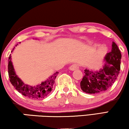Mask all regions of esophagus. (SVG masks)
<instances>
[{
  "mask_svg": "<svg viewBox=\"0 0 129 129\" xmlns=\"http://www.w3.org/2000/svg\"><path fill=\"white\" fill-rule=\"evenodd\" d=\"M78 67H79L78 64H72L70 67V70H71V71H74V70H77V69L78 68Z\"/></svg>",
  "mask_w": 129,
  "mask_h": 129,
  "instance_id": "obj_1",
  "label": "esophagus"
}]
</instances>
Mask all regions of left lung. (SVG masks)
<instances>
[{
  "label": "left lung",
  "instance_id": "8db88e82",
  "mask_svg": "<svg viewBox=\"0 0 129 129\" xmlns=\"http://www.w3.org/2000/svg\"><path fill=\"white\" fill-rule=\"evenodd\" d=\"M121 55L115 42L112 49L105 57L103 68L99 71L85 70V75L81 82V88L88 93H98L104 92L112 86L120 73Z\"/></svg>",
  "mask_w": 129,
  "mask_h": 129
}]
</instances>
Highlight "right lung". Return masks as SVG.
Instances as JSON below:
<instances>
[{
  "instance_id": "add662e5",
  "label": "right lung",
  "mask_w": 129,
  "mask_h": 129,
  "mask_svg": "<svg viewBox=\"0 0 129 129\" xmlns=\"http://www.w3.org/2000/svg\"><path fill=\"white\" fill-rule=\"evenodd\" d=\"M13 50L14 48L13 49ZM8 61V74L9 80L13 86L18 92H19V93L29 98L41 99L47 96L51 92L54 81L58 74V72H55L53 75L49 77L48 79L43 82L40 85H38L36 86H28L24 84L16 74L11 61V55H9Z\"/></svg>"
}]
</instances>
